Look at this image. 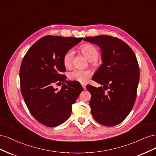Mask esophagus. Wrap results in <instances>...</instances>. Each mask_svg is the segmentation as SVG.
Instances as JSON below:
<instances>
[{
	"mask_svg": "<svg viewBox=\"0 0 156 156\" xmlns=\"http://www.w3.org/2000/svg\"><path fill=\"white\" fill-rule=\"evenodd\" d=\"M82 87H83V89L84 90H86L87 89V88H86V85H85V84H82Z\"/></svg>",
	"mask_w": 156,
	"mask_h": 156,
	"instance_id": "esophagus-1",
	"label": "esophagus"
}]
</instances>
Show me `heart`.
<instances>
[{"mask_svg":"<svg viewBox=\"0 0 156 156\" xmlns=\"http://www.w3.org/2000/svg\"><path fill=\"white\" fill-rule=\"evenodd\" d=\"M81 50L83 54L89 61H95L98 59L99 55L98 51L94 45L90 44H84L81 47ZM73 56L74 52L73 50H69L66 53L63 58V63L66 67H71ZM90 75V72L88 70L75 69L69 73V77L73 81L84 83L87 81Z\"/></svg>","mask_w":156,"mask_h":156,"instance_id":"heart-1","label":"heart"}]
</instances>
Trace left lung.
Segmentation results:
<instances>
[{"label":"left lung","mask_w":156,"mask_h":156,"mask_svg":"<svg viewBox=\"0 0 156 156\" xmlns=\"http://www.w3.org/2000/svg\"><path fill=\"white\" fill-rule=\"evenodd\" d=\"M83 40L98 45L101 55L102 64L92 80L103 87L87 86L91 94L92 115L101 125L115 126L134 105L140 77L137 60L130 47L117 37L101 35Z\"/></svg>","instance_id":"8db88e82"}]
</instances>
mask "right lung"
<instances>
[{"label":"right lung","instance_id":"1","mask_svg":"<svg viewBox=\"0 0 156 156\" xmlns=\"http://www.w3.org/2000/svg\"><path fill=\"white\" fill-rule=\"evenodd\" d=\"M83 37L45 36L27 51L21 62L20 76L22 96L26 105L41 124L56 127L66 121L72 105L83 91L78 81H66L64 56ZM65 82L60 91L53 85Z\"/></svg>","mask_w":156,"mask_h":156}]
</instances>
